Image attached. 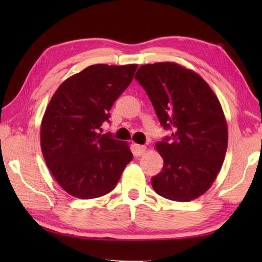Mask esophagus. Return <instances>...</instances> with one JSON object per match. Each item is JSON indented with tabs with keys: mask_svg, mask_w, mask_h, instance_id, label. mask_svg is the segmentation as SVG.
<instances>
[{
	"mask_svg": "<svg viewBox=\"0 0 262 262\" xmlns=\"http://www.w3.org/2000/svg\"><path fill=\"white\" fill-rule=\"evenodd\" d=\"M145 150H147V147L145 145H140V144H134V151L136 155H143L145 152Z\"/></svg>",
	"mask_w": 262,
	"mask_h": 262,
	"instance_id": "1",
	"label": "esophagus"
}]
</instances>
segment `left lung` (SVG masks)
I'll list each match as a JSON object with an SVG mask.
<instances>
[{
    "label": "left lung",
    "mask_w": 262,
    "mask_h": 262,
    "mask_svg": "<svg viewBox=\"0 0 262 262\" xmlns=\"http://www.w3.org/2000/svg\"><path fill=\"white\" fill-rule=\"evenodd\" d=\"M161 125L172 129L156 143L164 159L151 178L158 195L188 202L205 194L220 173L228 148V125L217 96L205 79L174 62L141 66L135 75Z\"/></svg>",
    "instance_id": "1"
}]
</instances>
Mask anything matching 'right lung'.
<instances>
[{"instance_id":"add662e5","label":"right lung","mask_w":262,"mask_h":262,"mask_svg":"<svg viewBox=\"0 0 262 262\" xmlns=\"http://www.w3.org/2000/svg\"><path fill=\"white\" fill-rule=\"evenodd\" d=\"M137 64H94L57 88L40 127L41 151L68 194L96 199L110 193L133 154L127 142L100 134L110 110L134 77Z\"/></svg>"}]
</instances>
